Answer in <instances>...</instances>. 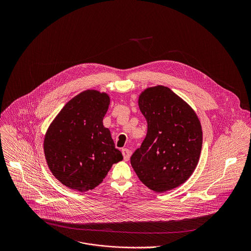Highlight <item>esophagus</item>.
<instances>
[{
    "instance_id": "1",
    "label": "esophagus",
    "mask_w": 251,
    "mask_h": 251,
    "mask_svg": "<svg viewBox=\"0 0 251 251\" xmlns=\"http://www.w3.org/2000/svg\"><path fill=\"white\" fill-rule=\"evenodd\" d=\"M122 152H123V155H124V159L126 161H127L130 157V151L128 149H123Z\"/></svg>"
}]
</instances>
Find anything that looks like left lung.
<instances>
[{
	"mask_svg": "<svg viewBox=\"0 0 251 251\" xmlns=\"http://www.w3.org/2000/svg\"><path fill=\"white\" fill-rule=\"evenodd\" d=\"M147 135L130 163L139 179L156 192L183 183L193 173L202 149V128L194 113L169 88H149L139 97Z\"/></svg>",
	"mask_w": 251,
	"mask_h": 251,
	"instance_id": "8db88e82",
	"label": "left lung"
}]
</instances>
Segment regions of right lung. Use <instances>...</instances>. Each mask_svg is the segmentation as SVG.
Listing matches in <instances>:
<instances>
[{"instance_id":"1","label":"right lung","mask_w":251,"mask_h":251,"mask_svg":"<svg viewBox=\"0 0 251 251\" xmlns=\"http://www.w3.org/2000/svg\"><path fill=\"white\" fill-rule=\"evenodd\" d=\"M109 103L106 94L85 91L64 106L47 130L44 153L48 167L72 189L95 188L112 165L123 159L102 124Z\"/></svg>"}]
</instances>
